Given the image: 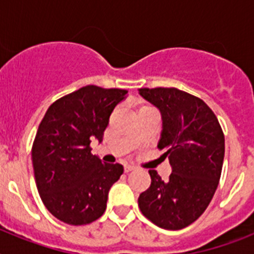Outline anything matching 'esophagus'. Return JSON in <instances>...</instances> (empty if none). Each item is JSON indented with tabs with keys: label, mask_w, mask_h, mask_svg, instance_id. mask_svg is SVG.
Returning <instances> with one entry per match:
<instances>
[{
	"label": "esophagus",
	"mask_w": 254,
	"mask_h": 254,
	"mask_svg": "<svg viewBox=\"0 0 254 254\" xmlns=\"http://www.w3.org/2000/svg\"><path fill=\"white\" fill-rule=\"evenodd\" d=\"M134 167H132V165H126L125 167V173H128L131 172V170H133Z\"/></svg>",
	"instance_id": "obj_1"
}]
</instances>
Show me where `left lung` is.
<instances>
[{"label":"left lung","mask_w":254,"mask_h":254,"mask_svg":"<svg viewBox=\"0 0 254 254\" xmlns=\"http://www.w3.org/2000/svg\"><path fill=\"white\" fill-rule=\"evenodd\" d=\"M158 108L163 131L158 147L165 150L172 174L163 181L149 170L151 185L138 197L143 216L168 230L196 221L214 197L225 154V138L214 112L203 100L176 87L140 89Z\"/></svg>","instance_id":"8db88e82"}]
</instances>
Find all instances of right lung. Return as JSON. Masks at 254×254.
Returning <instances> with one entry per match:
<instances>
[{
    "label": "right lung",
    "mask_w": 254,
    "mask_h": 254,
    "mask_svg": "<svg viewBox=\"0 0 254 254\" xmlns=\"http://www.w3.org/2000/svg\"><path fill=\"white\" fill-rule=\"evenodd\" d=\"M127 90L87 85L56 100L33 142L35 183L44 206L68 225H86L107 208L108 192L122 176L121 164L102 163L91 140L102 142L109 117Z\"/></svg>",
    "instance_id": "right-lung-1"
}]
</instances>
